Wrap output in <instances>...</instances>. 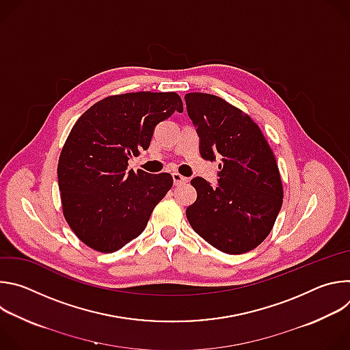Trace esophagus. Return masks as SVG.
<instances>
[{
  "instance_id": "1",
  "label": "esophagus",
  "mask_w": 350,
  "mask_h": 350,
  "mask_svg": "<svg viewBox=\"0 0 350 350\" xmlns=\"http://www.w3.org/2000/svg\"><path fill=\"white\" fill-rule=\"evenodd\" d=\"M172 176H173V183H174V185H181V184L188 183V178L184 177V176H181V174H178V173H173Z\"/></svg>"
}]
</instances>
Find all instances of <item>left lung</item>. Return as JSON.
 Masks as SVG:
<instances>
[{"label": "left lung", "instance_id": "1", "mask_svg": "<svg viewBox=\"0 0 350 350\" xmlns=\"http://www.w3.org/2000/svg\"><path fill=\"white\" fill-rule=\"evenodd\" d=\"M184 98L202 158H221L217 187L202 177L191 180L198 196L187 208V219L219 251L246 254L270 234L282 205L274 152L259 126L226 99L204 92Z\"/></svg>", "mask_w": 350, "mask_h": 350}]
</instances>
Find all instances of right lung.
<instances>
[{
	"label": "right lung",
	"instance_id": "add662e5",
	"mask_svg": "<svg viewBox=\"0 0 350 350\" xmlns=\"http://www.w3.org/2000/svg\"><path fill=\"white\" fill-rule=\"evenodd\" d=\"M174 111L183 112L176 92H127L98 101L72 127L58 162L62 211L94 251L112 254L137 238L172 188L169 173L127 166Z\"/></svg>",
	"mask_w": 350,
	"mask_h": 350
}]
</instances>
